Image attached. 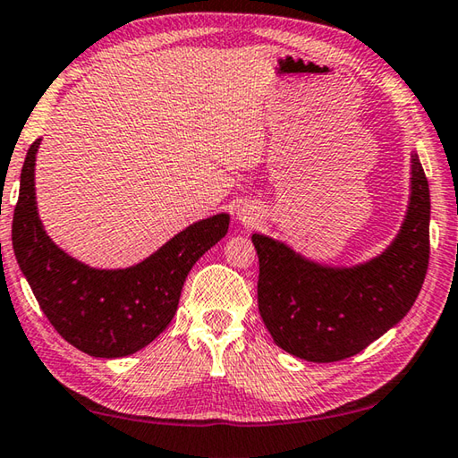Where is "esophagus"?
I'll list each match as a JSON object with an SVG mask.
<instances>
[{
	"mask_svg": "<svg viewBox=\"0 0 458 458\" xmlns=\"http://www.w3.org/2000/svg\"><path fill=\"white\" fill-rule=\"evenodd\" d=\"M237 217L241 223H243V225L251 227L259 219H261V213H259V207H255L251 203H245V205H241Z\"/></svg>",
	"mask_w": 458,
	"mask_h": 458,
	"instance_id": "obj_1",
	"label": "esophagus"
}]
</instances>
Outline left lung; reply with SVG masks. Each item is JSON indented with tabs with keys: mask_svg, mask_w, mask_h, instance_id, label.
<instances>
[{
	"mask_svg": "<svg viewBox=\"0 0 458 458\" xmlns=\"http://www.w3.org/2000/svg\"><path fill=\"white\" fill-rule=\"evenodd\" d=\"M428 181L411 153V195L396 237L365 263L335 267L253 233L259 313L283 351L333 363L369 347L409 313L428 267Z\"/></svg>",
	"mask_w": 458,
	"mask_h": 458,
	"instance_id": "1",
	"label": "left lung"
}]
</instances>
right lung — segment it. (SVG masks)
Listing matches in <instances>:
<instances>
[{
    "label": "right lung",
    "instance_id": "add662e5",
    "mask_svg": "<svg viewBox=\"0 0 458 458\" xmlns=\"http://www.w3.org/2000/svg\"><path fill=\"white\" fill-rule=\"evenodd\" d=\"M25 155L12 241L17 265L43 313L75 349L91 357L133 355L167 329L191 267L227 235L229 213L179 231L125 269H98L57 247L43 229L36 201V155Z\"/></svg>",
    "mask_w": 458,
    "mask_h": 458
}]
</instances>
